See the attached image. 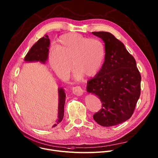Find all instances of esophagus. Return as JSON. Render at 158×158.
I'll return each mask as SVG.
<instances>
[{"instance_id": "1", "label": "esophagus", "mask_w": 158, "mask_h": 158, "mask_svg": "<svg viewBox=\"0 0 158 158\" xmlns=\"http://www.w3.org/2000/svg\"><path fill=\"white\" fill-rule=\"evenodd\" d=\"M83 92H84L83 89H82V88L80 86H76L73 88V93L77 96H80L82 95Z\"/></svg>"}]
</instances>
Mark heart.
Masks as SVG:
<instances>
[{"instance_id":"heart-1","label":"heart","mask_w":158,"mask_h":158,"mask_svg":"<svg viewBox=\"0 0 158 158\" xmlns=\"http://www.w3.org/2000/svg\"><path fill=\"white\" fill-rule=\"evenodd\" d=\"M104 58V47L100 40L77 33H68L61 36L56 47L51 50L49 63L61 77L68 76L72 64L76 70L77 77L82 75L92 77L100 70Z\"/></svg>"}]
</instances>
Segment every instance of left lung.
Instances as JSON below:
<instances>
[{"label":"left lung","mask_w":158,"mask_h":158,"mask_svg":"<svg viewBox=\"0 0 158 158\" xmlns=\"http://www.w3.org/2000/svg\"><path fill=\"white\" fill-rule=\"evenodd\" d=\"M105 43V60L97 76L87 82V92L97 95L101 109L94 114L99 125L110 127L129 119L141 92V75L136 60L111 33L92 32Z\"/></svg>","instance_id":"left-lung-1"}]
</instances>
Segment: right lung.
<instances>
[{"label":"right lung","instance_id":"right-lung-1","mask_svg":"<svg viewBox=\"0 0 158 158\" xmlns=\"http://www.w3.org/2000/svg\"><path fill=\"white\" fill-rule=\"evenodd\" d=\"M50 40L47 35L41 38L34 45L25 56L24 60L26 61H40L45 63L48 56V47ZM59 107H58V118L56 120V126L60 123L64 117V106L65 103V93L63 88L59 89Z\"/></svg>","mask_w":158,"mask_h":158}]
</instances>
